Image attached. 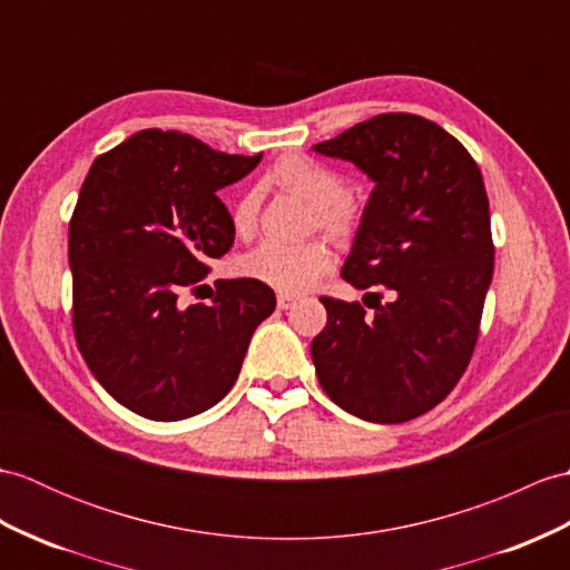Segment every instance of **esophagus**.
Masks as SVG:
<instances>
[{
    "instance_id": "34e87169",
    "label": "esophagus",
    "mask_w": 570,
    "mask_h": 570,
    "mask_svg": "<svg viewBox=\"0 0 570 570\" xmlns=\"http://www.w3.org/2000/svg\"><path fill=\"white\" fill-rule=\"evenodd\" d=\"M296 303V296H291V294H279L276 296V306H279L282 311H286V308H291Z\"/></svg>"
}]
</instances>
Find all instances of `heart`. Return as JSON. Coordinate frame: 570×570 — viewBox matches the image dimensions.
<instances>
[{
    "label": "heart",
    "instance_id": "b5f03b06",
    "mask_svg": "<svg viewBox=\"0 0 570 570\" xmlns=\"http://www.w3.org/2000/svg\"><path fill=\"white\" fill-rule=\"evenodd\" d=\"M267 181L315 208V223L337 240H350L360 228V206L347 196V184L333 167L306 155H286L267 171ZM257 210L259 204L253 191L237 196L230 210L237 235H253ZM333 264L335 257L325 243H262L240 259V272L247 279L267 284L282 294H303L321 282Z\"/></svg>",
    "mask_w": 570,
    "mask_h": 570
}]
</instances>
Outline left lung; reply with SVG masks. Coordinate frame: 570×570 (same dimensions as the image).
<instances>
[{"instance_id": "left-lung-1", "label": "left lung", "mask_w": 570, "mask_h": 570, "mask_svg": "<svg viewBox=\"0 0 570 570\" xmlns=\"http://www.w3.org/2000/svg\"><path fill=\"white\" fill-rule=\"evenodd\" d=\"M313 150L354 163L376 184L342 279L391 296L372 315L360 301L321 298L317 381L356 417L413 420L452 393L479 340L495 255L481 169L415 114H379Z\"/></svg>"}]
</instances>
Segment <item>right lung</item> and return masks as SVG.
<instances>
[{
	"mask_svg": "<svg viewBox=\"0 0 570 570\" xmlns=\"http://www.w3.org/2000/svg\"><path fill=\"white\" fill-rule=\"evenodd\" d=\"M259 160L148 128L89 167L68 243L75 340L106 393L142 417L175 422L225 399L276 308L255 279L220 282L210 303L181 298L235 240L216 191Z\"/></svg>",
	"mask_w": 570,
	"mask_h": 570,
	"instance_id": "add662e5",
	"label": "right lung"
}]
</instances>
